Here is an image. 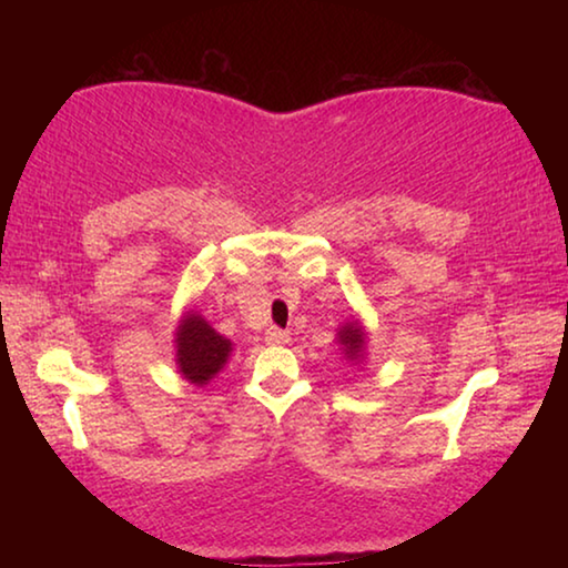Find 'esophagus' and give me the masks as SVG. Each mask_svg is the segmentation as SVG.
Returning a JSON list of instances; mask_svg holds the SVG:
<instances>
[{
    "instance_id": "obj_1",
    "label": "esophagus",
    "mask_w": 568,
    "mask_h": 568,
    "mask_svg": "<svg viewBox=\"0 0 568 568\" xmlns=\"http://www.w3.org/2000/svg\"><path fill=\"white\" fill-rule=\"evenodd\" d=\"M265 343L267 345H287L291 343V333L281 328H267L265 331Z\"/></svg>"
}]
</instances>
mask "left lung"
<instances>
[{
  "label": "left lung",
  "instance_id": "8db88e82",
  "mask_svg": "<svg viewBox=\"0 0 568 568\" xmlns=\"http://www.w3.org/2000/svg\"><path fill=\"white\" fill-rule=\"evenodd\" d=\"M335 341L341 345L343 358L361 365L365 361V345H368V333H365L363 323L358 318H351L345 325H341L338 333H335Z\"/></svg>",
  "mask_w": 568,
  "mask_h": 568
}]
</instances>
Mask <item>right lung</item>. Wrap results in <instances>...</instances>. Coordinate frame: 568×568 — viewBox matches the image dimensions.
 Wrapping results in <instances>:
<instances>
[{
	"label": "right lung",
	"instance_id": "add662e5",
	"mask_svg": "<svg viewBox=\"0 0 568 568\" xmlns=\"http://www.w3.org/2000/svg\"><path fill=\"white\" fill-rule=\"evenodd\" d=\"M233 355V343L220 335L197 311L180 315L175 328L178 373L192 386H207Z\"/></svg>",
	"mask_w": 568,
	"mask_h": 568
}]
</instances>
